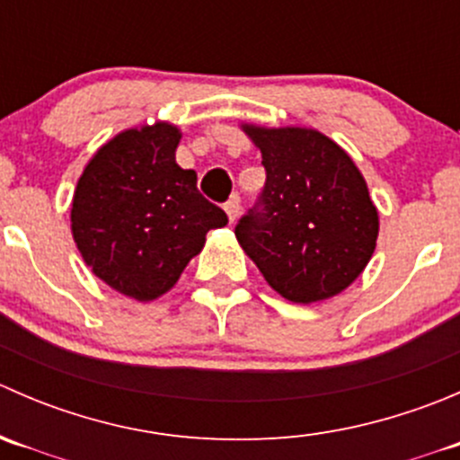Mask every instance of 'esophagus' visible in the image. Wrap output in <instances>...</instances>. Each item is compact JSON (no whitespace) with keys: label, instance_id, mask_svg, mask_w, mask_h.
<instances>
[{"label":"esophagus","instance_id":"esophagus-1","mask_svg":"<svg viewBox=\"0 0 460 460\" xmlns=\"http://www.w3.org/2000/svg\"><path fill=\"white\" fill-rule=\"evenodd\" d=\"M225 211H226V216H229V222L234 225V222L238 220V216H240V198L238 196L231 198V200L225 204Z\"/></svg>","mask_w":460,"mask_h":460}]
</instances>
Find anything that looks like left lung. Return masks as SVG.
Wrapping results in <instances>:
<instances>
[{
    "label": "left lung",
    "instance_id": "obj_1",
    "mask_svg": "<svg viewBox=\"0 0 460 460\" xmlns=\"http://www.w3.org/2000/svg\"><path fill=\"white\" fill-rule=\"evenodd\" d=\"M240 128L267 171L260 208L235 226L273 291L312 305L342 294L374 256L378 208L349 153L316 128Z\"/></svg>",
    "mask_w": 460,
    "mask_h": 460
}]
</instances>
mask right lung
<instances>
[{
    "mask_svg": "<svg viewBox=\"0 0 460 460\" xmlns=\"http://www.w3.org/2000/svg\"><path fill=\"white\" fill-rule=\"evenodd\" d=\"M182 131L140 124L102 144L77 180L71 231L93 276L127 298L153 303L175 287L207 234L229 222L175 162Z\"/></svg>",
    "mask_w": 460,
    "mask_h": 460,
    "instance_id": "right-lung-1",
    "label": "right lung"
}]
</instances>
